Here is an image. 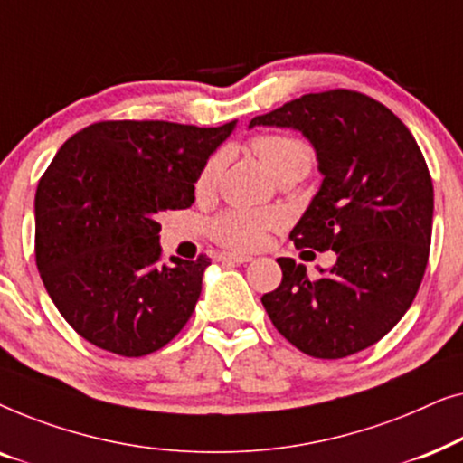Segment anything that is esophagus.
<instances>
[{"label": "esophagus", "mask_w": 463, "mask_h": 463, "mask_svg": "<svg viewBox=\"0 0 463 463\" xmlns=\"http://www.w3.org/2000/svg\"><path fill=\"white\" fill-rule=\"evenodd\" d=\"M250 255H240V252H221L219 261L223 263H232V265H240V263H249Z\"/></svg>", "instance_id": "obj_1"}]
</instances>
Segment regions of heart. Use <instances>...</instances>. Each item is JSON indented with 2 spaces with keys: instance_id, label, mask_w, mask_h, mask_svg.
<instances>
[{
  "instance_id": "b5f03b06",
  "label": "heart",
  "mask_w": 463,
  "mask_h": 463,
  "mask_svg": "<svg viewBox=\"0 0 463 463\" xmlns=\"http://www.w3.org/2000/svg\"><path fill=\"white\" fill-rule=\"evenodd\" d=\"M250 149L263 166L276 179L287 175H306L312 168L314 151L299 137L265 132L250 138ZM223 154H213L200 168L195 179V194L208 195L219 185L223 173ZM278 225V217L268 211H250V208H227L211 221V236L214 242L232 250L259 249L268 233Z\"/></svg>"
}]
</instances>
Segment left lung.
Wrapping results in <instances>:
<instances>
[{
	"instance_id": "left-lung-1",
	"label": "left lung",
	"mask_w": 463,
	"mask_h": 463,
	"mask_svg": "<svg viewBox=\"0 0 463 463\" xmlns=\"http://www.w3.org/2000/svg\"><path fill=\"white\" fill-rule=\"evenodd\" d=\"M261 124L297 128L314 145L325 179L290 240L337 255L318 278L278 259L282 282L263 307L307 356H352L388 335L420 290L434 214L428 164L388 107L347 88L303 94L250 122Z\"/></svg>"
}]
</instances>
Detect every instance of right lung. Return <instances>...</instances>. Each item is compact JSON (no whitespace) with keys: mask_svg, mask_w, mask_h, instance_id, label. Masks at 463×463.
<instances>
[{"mask_svg":"<svg viewBox=\"0 0 463 463\" xmlns=\"http://www.w3.org/2000/svg\"><path fill=\"white\" fill-rule=\"evenodd\" d=\"M233 124L105 119L75 132L35 192V263L50 299L100 350L138 358L192 318L211 259L166 263L157 217L194 204V183Z\"/></svg>","mask_w":463,"mask_h":463,"instance_id":"right-lung-1","label":"right lung"}]
</instances>
